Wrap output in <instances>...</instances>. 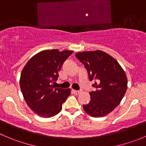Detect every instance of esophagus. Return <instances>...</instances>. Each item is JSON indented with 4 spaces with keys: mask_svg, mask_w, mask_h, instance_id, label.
<instances>
[{
    "mask_svg": "<svg viewBox=\"0 0 146 146\" xmlns=\"http://www.w3.org/2000/svg\"><path fill=\"white\" fill-rule=\"evenodd\" d=\"M73 92L75 94H79L81 92H80V91H77V90H73Z\"/></svg>",
    "mask_w": 146,
    "mask_h": 146,
    "instance_id": "esophagus-1",
    "label": "esophagus"
}]
</instances>
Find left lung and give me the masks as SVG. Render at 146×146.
Wrapping results in <instances>:
<instances>
[{
  "instance_id": "8db88e82",
  "label": "left lung",
  "mask_w": 146,
  "mask_h": 146,
  "mask_svg": "<svg viewBox=\"0 0 146 146\" xmlns=\"http://www.w3.org/2000/svg\"><path fill=\"white\" fill-rule=\"evenodd\" d=\"M87 70L95 91L90 92L91 101L83 105L84 110L93 117L107 115L117 107L127 88L125 71L117 61L101 50L76 54Z\"/></svg>"
}]
</instances>
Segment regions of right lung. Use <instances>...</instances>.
<instances>
[{
  "instance_id": "1",
  "label": "right lung",
  "mask_w": 146,
  "mask_h": 146,
  "mask_svg": "<svg viewBox=\"0 0 146 146\" xmlns=\"http://www.w3.org/2000/svg\"><path fill=\"white\" fill-rule=\"evenodd\" d=\"M73 52L43 50L32 57L24 66L20 87L27 105L42 117L54 116L70 94V89L54 88L58 71Z\"/></svg>"
}]
</instances>
